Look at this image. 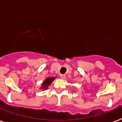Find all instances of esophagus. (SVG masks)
<instances>
[{"instance_id":"1","label":"esophagus","mask_w":122,"mask_h":122,"mask_svg":"<svg viewBox=\"0 0 122 122\" xmlns=\"http://www.w3.org/2000/svg\"><path fill=\"white\" fill-rule=\"evenodd\" d=\"M65 76H66V75H64V74H61V75H60V77H61V78H62V79H64V78H65Z\"/></svg>"}]
</instances>
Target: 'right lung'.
Returning a JSON list of instances; mask_svg holds the SVG:
<instances>
[{
    "mask_svg": "<svg viewBox=\"0 0 122 122\" xmlns=\"http://www.w3.org/2000/svg\"><path fill=\"white\" fill-rule=\"evenodd\" d=\"M54 79H55V78H54V77L53 78H47V79H46L45 81H44V83H42V88L44 89V90L47 89V87H48V85H50Z\"/></svg>",
    "mask_w": 122,
    "mask_h": 122,
    "instance_id": "1",
    "label": "right lung"
}]
</instances>
